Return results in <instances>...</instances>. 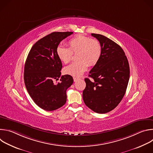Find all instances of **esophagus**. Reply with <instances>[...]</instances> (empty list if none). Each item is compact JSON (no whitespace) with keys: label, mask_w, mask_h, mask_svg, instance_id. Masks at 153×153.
I'll list each match as a JSON object with an SVG mask.
<instances>
[{"label":"esophagus","mask_w":153,"mask_h":153,"mask_svg":"<svg viewBox=\"0 0 153 153\" xmlns=\"http://www.w3.org/2000/svg\"><path fill=\"white\" fill-rule=\"evenodd\" d=\"M79 79V78H77V77H74V78H73V80H74V82H76V81L78 80Z\"/></svg>","instance_id":"1"}]
</instances>
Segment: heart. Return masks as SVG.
Segmentation results:
<instances>
[{
	"label": "heart",
	"instance_id": "obj_1",
	"mask_svg": "<svg viewBox=\"0 0 153 153\" xmlns=\"http://www.w3.org/2000/svg\"><path fill=\"white\" fill-rule=\"evenodd\" d=\"M69 48L62 45L57 47L56 54L59 60L68 63L76 53L77 60L63 69L66 74L74 77L81 76L88 68V65L93 66L98 62L102 52L99 42L95 39H91L83 35H77L68 41Z\"/></svg>",
	"mask_w": 153,
	"mask_h": 153
}]
</instances>
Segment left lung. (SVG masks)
Wrapping results in <instances>:
<instances>
[{
    "mask_svg": "<svg viewBox=\"0 0 153 153\" xmlns=\"http://www.w3.org/2000/svg\"><path fill=\"white\" fill-rule=\"evenodd\" d=\"M102 48L100 57L85 78L83 91L85 105L93 111L104 114L114 109L123 97L129 79V66L123 49L116 42L92 33Z\"/></svg>",
    "mask_w": 153,
    "mask_h": 153,
    "instance_id": "obj_1",
    "label": "left lung"
}]
</instances>
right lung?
<instances>
[{"mask_svg":"<svg viewBox=\"0 0 153 153\" xmlns=\"http://www.w3.org/2000/svg\"><path fill=\"white\" fill-rule=\"evenodd\" d=\"M73 32H53L39 40L30 50L24 68L26 88L34 103L51 111L67 101V90L73 84L70 75L61 76L62 62L56 54L60 42ZM54 83V79L58 80Z\"/></svg>","mask_w":153,"mask_h":153,"instance_id":"right-lung-1","label":"right lung"}]
</instances>
